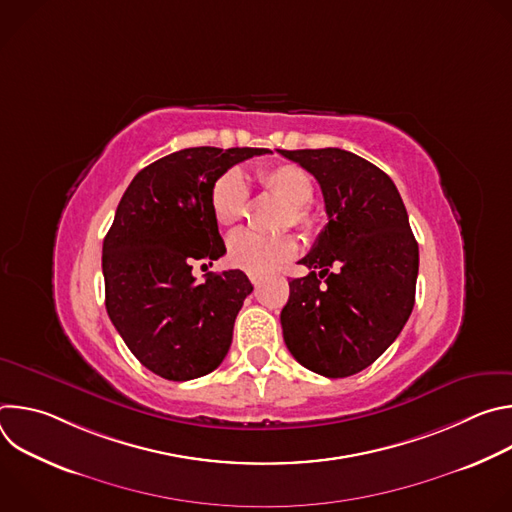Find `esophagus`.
Returning a JSON list of instances; mask_svg holds the SVG:
<instances>
[{
	"mask_svg": "<svg viewBox=\"0 0 512 512\" xmlns=\"http://www.w3.org/2000/svg\"><path fill=\"white\" fill-rule=\"evenodd\" d=\"M249 279H251V283H253V285H259V283H261V275H253V273H251V275H249Z\"/></svg>",
	"mask_w": 512,
	"mask_h": 512,
	"instance_id": "34e87169",
	"label": "esophagus"
}]
</instances>
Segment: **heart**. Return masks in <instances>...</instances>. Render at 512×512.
<instances>
[{"instance_id": "obj_1", "label": "heart", "mask_w": 512, "mask_h": 512, "mask_svg": "<svg viewBox=\"0 0 512 512\" xmlns=\"http://www.w3.org/2000/svg\"><path fill=\"white\" fill-rule=\"evenodd\" d=\"M259 184L265 192L285 204L283 225L308 231L312 214L308 204L314 198L310 174L296 164H277L259 172ZM249 208V186L239 170H227L212 184L210 210L214 221L223 227L237 225ZM298 253V243L291 235L263 237L251 231H239L229 239V261L247 273H269Z\"/></svg>"}]
</instances>
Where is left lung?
<instances>
[{
	"mask_svg": "<svg viewBox=\"0 0 512 512\" xmlns=\"http://www.w3.org/2000/svg\"><path fill=\"white\" fill-rule=\"evenodd\" d=\"M320 184L328 223L289 281L283 340L306 369L342 379L373 364L415 304L419 247L393 180L338 150H277Z\"/></svg>",
	"mask_w": 512,
	"mask_h": 512,
	"instance_id": "1",
	"label": "left lung"
}]
</instances>
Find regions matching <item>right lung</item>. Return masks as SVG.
<instances>
[{
    "instance_id": "obj_1",
    "label": "right lung",
    "mask_w": 512,
    "mask_h": 512,
    "mask_svg": "<svg viewBox=\"0 0 512 512\" xmlns=\"http://www.w3.org/2000/svg\"><path fill=\"white\" fill-rule=\"evenodd\" d=\"M265 148H188L143 168L127 186L103 241L105 306L133 356L162 379L212 373L253 291L239 269L192 275L227 253L210 210L212 184ZM271 154V152H269Z\"/></svg>"
}]
</instances>
